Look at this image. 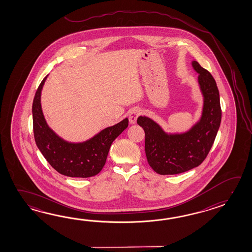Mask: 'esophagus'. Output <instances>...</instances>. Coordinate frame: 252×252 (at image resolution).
I'll return each mask as SVG.
<instances>
[{"label":"esophagus","instance_id":"34e87169","mask_svg":"<svg viewBox=\"0 0 252 252\" xmlns=\"http://www.w3.org/2000/svg\"><path fill=\"white\" fill-rule=\"evenodd\" d=\"M141 114V111L139 109H133L128 114V120L130 124H135L137 122V119Z\"/></svg>","mask_w":252,"mask_h":252}]
</instances>
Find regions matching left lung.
Listing matches in <instances>:
<instances>
[{
	"label": "left lung",
	"instance_id": "8db88e82",
	"mask_svg": "<svg viewBox=\"0 0 252 252\" xmlns=\"http://www.w3.org/2000/svg\"><path fill=\"white\" fill-rule=\"evenodd\" d=\"M199 73V85L204 94L201 121L185 134L167 135L152 120L139 116L137 123L145 131V152L152 169L159 175H176L203 163L218 132L221 109L216 82L209 71L193 61Z\"/></svg>",
	"mask_w": 252,
	"mask_h": 252
}]
</instances>
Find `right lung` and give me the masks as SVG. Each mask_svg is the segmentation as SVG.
I'll return each instance as SVG.
<instances>
[{
	"label": "right lung",
	"instance_id": "obj_1",
	"mask_svg": "<svg viewBox=\"0 0 252 252\" xmlns=\"http://www.w3.org/2000/svg\"><path fill=\"white\" fill-rule=\"evenodd\" d=\"M46 78L38 86L32 103L33 133L38 150L61 175L83 178L95 176L105 165L113 140L128 127V119L103 129L84 143L65 142L48 128L43 116L40 94Z\"/></svg>",
	"mask_w": 252,
	"mask_h": 252
}]
</instances>
